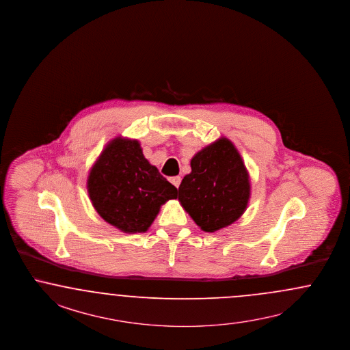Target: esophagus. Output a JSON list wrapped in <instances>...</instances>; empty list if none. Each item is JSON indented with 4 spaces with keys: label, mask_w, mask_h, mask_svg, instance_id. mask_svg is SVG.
<instances>
[{
    "label": "esophagus",
    "mask_w": 350,
    "mask_h": 350,
    "mask_svg": "<svg viewBox=\"0 0 350 350\" xmlns=\"http://www.w3.org/2000/svg\"><path fill=\"white\" fill-rule=\"evenodd\" d=\"M170 181L176 187V188H179V185H180V176H174V178H170Z\"/></svg>",
    "instance_id": "1"
}]
</instances>
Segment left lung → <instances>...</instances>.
<instances>
[{
  "label": "left lung",
  "instance_id": "obj_1",
  "mask_svg": "<svg viewBox=\"0 0 350 350\" xmlns=\"http://www.w3.org/2000/svg\"><path fill=\"white\" fill-rule=\"evenodd\" d=\"M179 187V202L203 232L214 233L245 214L251 197L247 167L226 136L198 150Z\"/></svg>",
  "mask_w": 350,
  "mask_h": 350
}]
</instances>
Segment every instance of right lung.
<instances>
[{
	"label": "right lung",
	"instance_id": "1",
	"mask_svg": "<svg viewBox=\"0 0 350 350\" xmlns=\"http://www.w3.org/2000/svg\"><path fill=\"white\" fill-rule=\"evenodd\" d=\"M86 185L100 217L129 234L146 233L161 206L178 196V189L144 157L139 140L124 136L104 147Z\"/></svg>",
	"mask_w": 350,
	"mask_h": 350
}]
</instances>
